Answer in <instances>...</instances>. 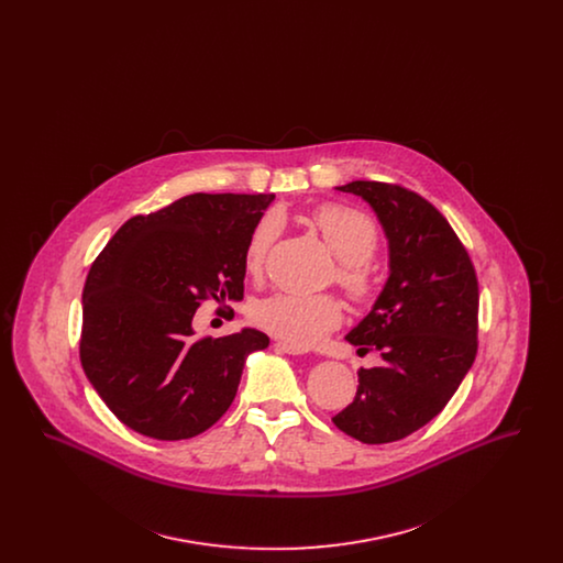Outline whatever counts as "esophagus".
I'll list each match as a JSON object with an SVG mask.
<instances>
[{
    "instance_id": "1",
    "label": "esophagus",
    "mask_w": 563,
    "mask_h": 563,
    "mask_svg": "<svg viewBox=\"0 0 563 563\" xmlns=\"http://www.w3.org/2000/svg\"><path fill=\"white\" fill-rule=\"evenodd\" d=\"M274 346H276V350L285 352V354H306V352H308V349L297 346V344H289V342H276Z\"/></svg>"
}]
</instances>
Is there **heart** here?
<instances>
[{"label":"heart","mask_w":563,"mask_h":563,"mask_svg":"<svg viewBox=\"0 0 563 563\" xmlns=\"http://www.w3.org/2000/svg\"><path fill=\"white\" fill-rule=\"evenodd\" d=\"M308 219L340 260V287L354 301H369L375 295V274L369 260L379 244V230L374 219L338 202L317 207ZM278 232V214H262L244 246V268L249 274H262ZM251 317L260 327L289 344L312 346L342 322V303L329 294H276L257 301Z\"/></svg>","instance_id":"b5f03b06"}]
</instances>
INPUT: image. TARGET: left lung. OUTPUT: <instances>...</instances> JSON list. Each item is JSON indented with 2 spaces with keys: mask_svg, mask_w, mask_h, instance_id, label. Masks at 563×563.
<instances>
[{
  "mask_svg": "<svg viewBox=\"0 0 563 563\" xmlns=\"http://www.w3.org/2000/svg\"><path fill=\"white\" fill-rule=\"evenodd\" d=\"M338 189L374 209L390 274L346 335L358 350H379L382 365L358 372L356 397L333 424L361 443H393L429 424L473 367L479 283L452 225L420 194L382 181Z\"/></svg>",
  "mask_w": 563,
  "mask_h": 563,
  "instance_id": "8db88e82",
  "label": "left lung"
}]
</instances>
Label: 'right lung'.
Listing matches in <instances>:
<instances>
[{
	"mask_svg": "<svg viewBox=\"0 0 563 563\" xmlns=\"http://www.w3.org/2000/svg\"><path fill=\"white\" fill-rule=\"evenodd\" d=\"M274 194H189L131 217L99 253L81 294L84 374L134 432L196 437L234 401L251 352L269 338L244 327L194 338L205 299L244 295V246Z\"/></svg>",
	"mask_w": 563,
	"mask_h": 563,
	"instance_id": "1",
	"label": "right lung"
}]
</instances>
